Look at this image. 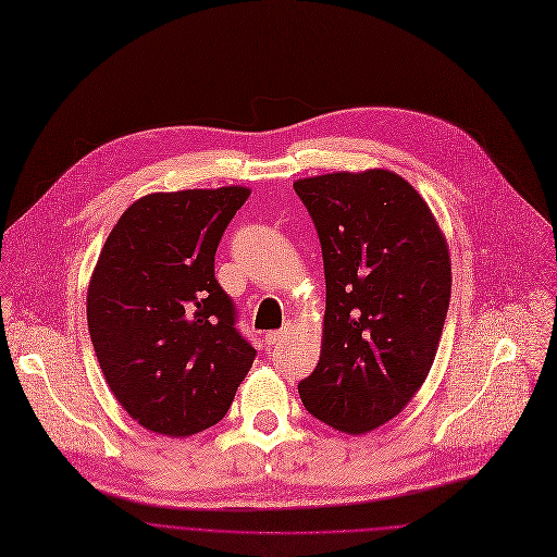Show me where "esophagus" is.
I'll list each match as a JSON object with an SVG mask.
<instances>
[{
  "mask_svg": "<svg viewBox=\"0 0 557 557\" xmlns=\"http://www.w3.org/2000/svg\"><path fill=\"white\" fill-rule=\"evenodd\" d=\"M293 333V324H286L282 331H271V333H267V344L269 346H275V344H280V342H284L288 335Z\"/></svg>",
  "mask_w": 557,
  "mask_h": 557,
  "instance_id": "esophagus-1",
  "label": "esophagus"
}]
</instances>
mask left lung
Listing matches in <instances>:
<instances>
[{"label": "left lung", "instance_id": "1", "mask_svg": "<svg viewBox=\"0 0 557 557\" xmlns=\"http://www.w3.org/2000/svg\"><path fill=\"white\" fill-rule=\"evenodd\" d=\"M293 188L315 222L326 277L320 360L297 391L311 416L362 435L399 416L433 367L450 299L448 244L393 171H337Z\"/></svg>", "mask_w": 557, "mask_h": 557}]
</instances>
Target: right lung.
<instances>
[{
    "mask_svg": "<svg viewBox=\"0 0 557 557\" xmlns=\"http://www.w3.org/2000/svg\"><path fill=\"white\" fill-rule=\"evenodd\" d=\"M246 186L150 193L122 213L92 269L88 333L115 399L144 429L188 437L218 424L256 360L215 280Z\"/></svg>",
    "mask_w": 557,
    "mask_h": 557,
    "instance_id": "obj_1",
    "label": "right lung"
}]
</instances>
